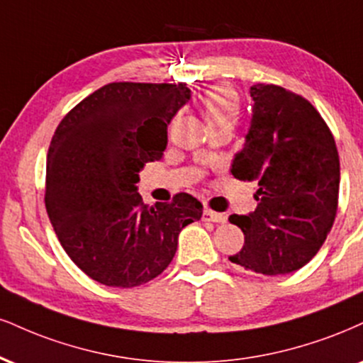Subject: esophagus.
I'll list each match as a JSON object with an SVG mask.
<instances>
[{
	"label": "esophagus",
	"instance_id": "esophagus-1",
	"mask_svg": "<svg viewBox=\"0 0 363 363\" xmlns=\"http://www.w3.org/2000/svg\"><path fill=\"white\" fill-rule=\"evenodd\" d=\"M203 221H211V223H225L226 216L221 213L211 211V209H204L203 211Z\"/></svg>",
	"mask_w": 363,
	"mask_h": 363
}]
</instances>
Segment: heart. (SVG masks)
Here are the masks:
<instances>
[{
    "label": "heart",
    "instance_id": "obj_1",
    "mask_svg": "<svg viewBox=\"0 0 363 363\" xmlns=\"http://www.w3.org/2000/svg\"><path fill=\"white\" fill-rule=\"evenodd\" d=\"M201 106H203L209 128H216V126L233 128L240 118V111H242L238 94L226 84L208 89L201 99Z\"/></svg>",
    "mask_w": 363,
    "mask_h": 363
}]
</instances>
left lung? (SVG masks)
<instances>
[{
	"mask_svg": "<svg viewBox=\"0 0 363 363\" xmlns=\"http://www.w3.org/2000/svg\"><path fill=\"white\" fill-rule=\"evenodd\" d=\"M253 115L231 174L257 181L255 211L231 215L245 243L233 264L284 276L316 255L338 208L340 157L320 113L303 96L276 84L250 87Z\"/></svg>",
	"mask_w": 363,
	"mask_h": 363,
	"instance_id": "left-lung-1",
	"label": "left lung"
}]
</instances>
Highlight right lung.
I'll return each mask as SVG.
<instances>
[{
	"label": "right lung",
	"mask_w": 363,
	"mask_h": 363,
	"mask_svg": "<svg viewBox=\"0 0 363 363\" xmlns=\"http://www.w3.org/2000/svg\"><path fill=\"white\" fill-rule=\"evenodd\" d=\"M186 84L111 82L74 106L47 154L45 208L65 253L86 276L137 287L172 262L181 230L203 216L187 193L148 206L138 172L162 159L167 125L189 101Z\"/></svg>",
	"instance_id": "right-lung-1"
}]
</instances>
